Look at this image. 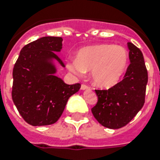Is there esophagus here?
<instances>
[{
    "label": "esophagus",
    "instance_id": "obj_1",
    "mask_svg": "<svg viewBox=\"0 0 160 160\" xmlns=\"http://www.w3.org/2000/svg\"><path fill=\"white\" fill-rule=\"evenodd\" d=\"M88 89H90V87H89L88 85H85V84H83V85H81V90H88Z\"/></svg>",
    "mask_w": 160,
    "mask_h": 160
}]
</instances>
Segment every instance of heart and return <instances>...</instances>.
Wrapping results in <instances>:
<instances>
[{
	"mask_svg": "<svg viewBox=\"0 0 160 160\" xmlns=\"http://www.w3.org/2000/svg\"><path fill=\"white\" fill-rule=\"evenodd\" d=\"M129 55L124 47L100 44L80 50L76 60L68 61L67 68L76 75L91 70L93 84L108 89L119 82L126 70Z\"/></svg>",
	"mask_w": 160,
	"mask_h": 160,
	"instance_id": "1",
	"label": "heart"
}]
</instances>
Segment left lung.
Listing matches in <instances>:
<instances>
[{
	"label": "left lung",
	"instance_id": "left-lung-1",
	"mask_svg": "<svg viewBox=\"0 0 160 160\" xmlns=\"http://www.w3.org/2000/svg\"><path fill=\"white\" fill-rule=\"evenodd\" d=\"M130 64L124 79L109 90H95L98 101L91 109L101 125L119 129L131 121L145 100L148 72L141 51L128 42Z\"/></svg>",
	"mask_w": 160,
	"mask_h": 160
}]
</instances>
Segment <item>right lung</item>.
<instances>
[{
    "label": "right lung",
    "instance_id": "1",
    "mask_svg": "<svg viewBox=\"0 0 160 160\" xmlns=\"http://www.w3.org/2000/svg\"><path fill=\"white\" fill-rule=\"evenodd\" d=\"M62 41L45 36L27 44L14 65L12 100L25 121L33 126L55 123L69 98L80 90L79 83L67 85L55 75L54 60L65 67L56 54L62 49Z\"/></svg>",
    "mask_w": 160,
    "mask_h": 160
}]
</instances>
